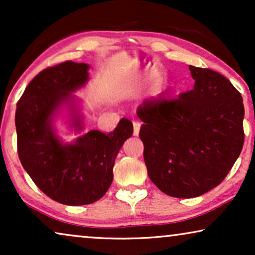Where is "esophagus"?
I'll list each match as a JSON object with an SVG mask.
<instances>
[{"instance_id":"34e87169","label":"esophagus","mask_w":255,"mask_h":255,"mask_svg":"<svg viewBox=\"0 0 255 255\" xmlns=\"http://www.w3.org/2000/svg\"><path fill=\"white\" fill-rule=\"evenodd\" d=\"M139 130H140V123L133 122V135H139Z\"/></svg>"}]
</instances>
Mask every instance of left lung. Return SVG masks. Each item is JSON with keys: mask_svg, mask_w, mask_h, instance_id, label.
<instances>
[{"mask_svg": "<svg viewBox=\"0 0 255 255\" xmlns=\"http://www.w3.org/2000/svg\"><path fill=\"white\" fill-rule=\"evenodd\" d=\"M194 88L137 111L149 179L172 197L201 196L225 179L243 149V97L224 75L189 66Z\"/></svg>", "mask_w": 255, "mask_h": 255, "instance_id": "8db88e82", "label": "left lung"}]
</instances>
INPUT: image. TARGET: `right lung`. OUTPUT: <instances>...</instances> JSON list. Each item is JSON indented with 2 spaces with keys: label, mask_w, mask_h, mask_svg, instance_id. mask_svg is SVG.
I'll use <instances>...</instances> for the list:
<instances>
[{
  "label": "right lung",
  "mask_w": 255,
  "mask_h": 255,
  "mask_svg": "<svg viewBox=\"0 0 255 255\" xmlns=\"http://www.w3.org/2000/svg\"><path fill=\"white\" fill-rule=\"evenodd\" d=\"M87 64L64 61L34 76L17 102L15 123L20 163L36 186L52 200L66 205L99 201L114 179L115 159L133 133L122 118L110 133L93 130L64 145L52 128V118L71 93L88 80ZM74 125L82 128L80 120Z\"/></svg>",
  "instance_id": "right-lung-1"
}]
</instances>
